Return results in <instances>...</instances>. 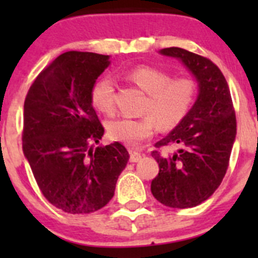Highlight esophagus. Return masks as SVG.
Returning <instances> with one entry per match:
<instances>
[{
	"label": "esophagus",
	"instance_id": "obj_1",
	"mask_svg": "<svg viewBox=\"0 0 258 258\" xmlns=\"http://www.w3.org/2000/svg\"><path fill=\"white\" fill-rule=\"evenodd\" d=\"M141 153L136 152V151H131L130 152V162H139L141 160Z\"/></svg>",
	"mask_w": 258,
	"mask_h": 258
}]
</instances>
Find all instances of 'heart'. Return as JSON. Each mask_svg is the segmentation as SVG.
<instances>
[{
	"mask_svg": "<svg viewBox=\"0 0 258 258\" xmlns=\"http://www.w3.org/2000/svg\"><path fill=\"white\" fill-rule=\"evenodd\" d=\"M127 79L147 93L140 118L112 119L107 123V134L113 141L137 147L151 139L158 124L171 128L178 124L189 112L197 93L196 82L189 77H175L153 66H137L126 74ZM91 103L101 113L113 114L114 87L112 80L101 77L93 83Z\"/></svg>",
	"mask_w": 258,
	"mask_h": 258,
	"instance_id": "heart-1",
	"label": "heart"
}]
</instances>
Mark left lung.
<instances>
[{"instance_id": "left-lung-1", "label": "left lung", "mask_w": 258, "mask_h": 258, "mask_svg": "<svg viewBox=\"0 0 258 258\" xmlns=\"http://www.w3.org/2000/svg\"><path fill=\"white\" fill-rule=\"evenodd\" d=\"M161 54L176 57L199 82V96L183 119L155 147L175 145L171 156L152 151L158 175L151 182L153 197L172 209H188L206 201L226 175L236 139V114L227 81L221 70L204 56L179 47Z\"/></svg>"}]
</instances>
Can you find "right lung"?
I'll return each mask as SVG.
<instances>
[{
  "instance_id": "add662e5",
  "label": "right lung",
  "mask_w": 258,
  "mask_h": 258,
  "mask_svg": "<svg viewBox=\"0 0 258 258\" xmlns=\"http://www.w3.org/2000/svg\"><path fill=\"white\" fill-rule=\"evenodd\" d=\"M110 57L69 51L40 72L23 106L22 148L46 200L67 213L102 209L130 155L119 142L92 148L105 128L91 103Z\"/></svg>"
}]
</instances>
